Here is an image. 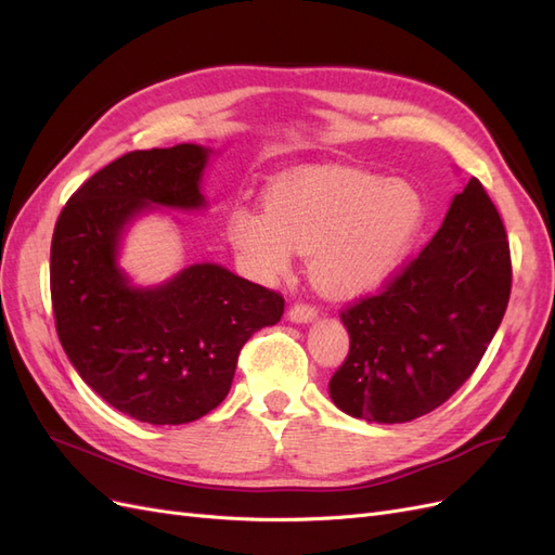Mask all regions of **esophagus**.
<instances>
[{"label":"esophagus","instance_id":"1","mask_svg":"<svg viewBox=\"0 0 555 555\" xmlns=\"http://www.w3.org/2000/svg\"><path fill=\"white\" fill-rule=\"evenodd\" d=\"M319 317V311L314 307H307V305H295L288 309V321L293 323H311Z\"/></svg>","mask_w":555,"mask_h":555}]
</instances>
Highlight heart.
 Returning <instances> with one entry per match:
<instances>
[{
	"label": "heart",
	"instance_id": "1",
	"mask_svg": "<svg viewBox=\"0 0 555 555\" xmlns=\"http://www.w3.org/2000/svg\"><path fill=\"white\" fill-rule=\"evenodd\" d=\"M426 202L403 180L359 170H323L276 180L264 210L236 206L224 232L253 274L286 276L295 253L311 255V281L333 300L379 291L413 253Z\"/></svg>",
	"mask_w": 555,
	"mask_h": 555
}]
</instances>
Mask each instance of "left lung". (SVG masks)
I'll list each match as a JSON object with an SVG mask.
<instances>
[{"mask_svg": "<svg viewBox=\"0 0 555 555\" xmlns=\"http://www.w3.org/2000/svg\"><path fill=\"white\" fill-rule=\"evenodd\" d=\"M508 295L504 224L472 178L405 272L343 314L349 357L331 377L333 403L349 417L377 424L431 413L476 371Z\"/></svg>", "mask_w": 555, "mask_h": 555, "instance_id": "obj_1", "label": "left lung"}]
</instances>
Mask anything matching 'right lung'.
I'll use <instances>...</instances> for the list:
<instances>
[{"mask_svg": "<svg viewBox=\"0 0 555 555\" xmlns=\"http://www.w3.org/2000/svg\"><path fill=\"white\" fill-rule=\"evenodd\" d=\"M210 147L129 152L69 196L51 241L55 331L79 377L119 413L188 424L230 393L238 351L276 325L283 297L216 262L152 286L119 264L124 236L150 212L206 210Z\"/></svg>", "mask_w": 555, "mask_h": 555, "instance_id": "1", "label": "right lung"}]
</instances>
